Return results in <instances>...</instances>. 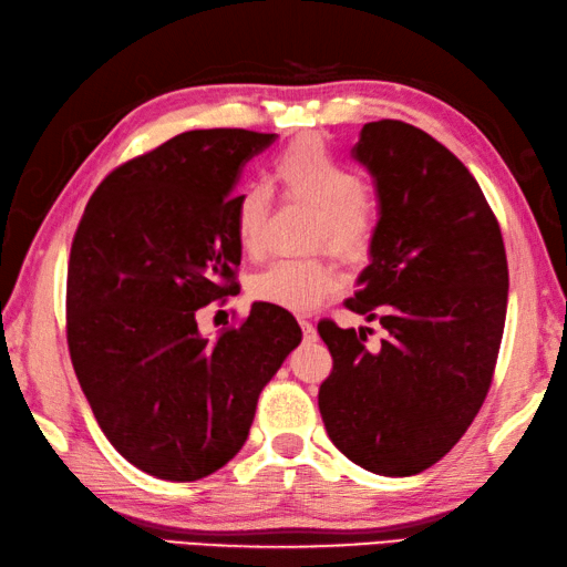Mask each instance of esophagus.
I'll return each mask as SVG.
<instances>
[{
	"instance_id": "obj_1",
	"label": "esophagus",
	"mask_w": 567,
	"mask_h": 567,
	"mask_svg": "<svg viewBox=\"0 0 567 567\" xmlns=\"http://www.w3.org/2000/svg\"><path fill=\"white\" fill-rule=\"evenodd\" d=\"M298 323H301L303 338L308 340V343H316V340H318V333H316V326L311 323V320H306V318H298Z\"/></svg>"
}]
</instances>
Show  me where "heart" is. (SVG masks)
<instances>
[{"mask_svg": "<svg viewBox=\"0 0 567 567\" xmlns=\"http://www.w3.org/2000/svg\"><path fill=\"white\" fill-rule=\"evenodd\" d=\"M276 175L293 199L318 212L316 244L333 249L343 259L365 256L375 215L360 197L358 175L340 165L316 137H303L286 147L276 159ZM234 234L239 247L256 256L264 247V227L269 217V192L261 185H247L234 197ZM338 286V274L323 259H276L249 281L256 301L286 311L306 313L323 303Z\"/></svg>", "mask_w": 567, "mask_h": 567, "instance_id": "1", "label": "heart"}]
</instances>
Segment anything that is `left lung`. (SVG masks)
Returning <instances> with one entry per match:
<instances>
[{"label":"left lung","mask_w":567,"mask_h":567,"mask_svg":"<svg viewBox=\"0 0 567 567\" xmlns=\"http://www.w3.org/2000/svg\"><path fill=\"white\" fill-rule=\"evenodd\" d=\"M350 153L375 185L378 227L346 306L378 318L388 338L370 350L365 328L320 320L333 372L318 408L350 462L412 476L482 410L504 336L506 249L472 173L420 127L365 123Z\"/></svg>","instance_id":"left-lung-1"}]
</instances>
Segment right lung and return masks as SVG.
<instances>
[{
  "label": "right lung",
  "instance_id": "1",
  "mask_svg": "<svg viewBox=\"0 0 567 567\" xmlns=\"http://www.w3.org/2000/svg\"><path fill=\"white\" fill-rule=\"evenodd\" d=\"M274 133L189 131L103 179L71 244V362L103 434L141 472L197 482L234 458L256 400L298 343L286 308L251 303L217 340L197 311L231 293L234 187Z\"/></svg>",
  "mask_w": 567,
  "mask_h": 567
}]
</instances>
